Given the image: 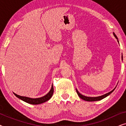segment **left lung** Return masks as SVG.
Returning a JSON list of instances; mask_svg holds the SVG:
<instances>
[{
	"label": "left lung",
	"instance_id": "left-lung-1",
	"mask_svg": "<svg viewBox=\"0 0 126 126\" xmlns=\"http://www.w3.org/2000/svg\"><path fill=\"white\" fill-rule=\"evenodd\" d=\"M113 35H114L115 38H116L117 39H118V38H117V37H116V35L115 34V33H113ZM118 42H119V41H118ZM122 58H123V57H122ZM115 89H113L112 91H111V92H110L107 93V94H104V95H102V96H98V97H87V96H83V95H82L81 94H80V93L79 92V91L77 90V89H76V91H77V94H78L79 96L81 98V99H83V100H85V101H99V100H100L104 99V98H105V97H106L107 96H108V95H110V94H111V93L113 91L115 90Z\"/></svg>",
	"mask_w": 126,
	"mask_h": 126
}]
</instances>
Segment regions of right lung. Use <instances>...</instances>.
Listing matches in <instances>:
<instances>
[{
	"instance_id": "1",
	"label": "right lung",
	"mask_w": 126,
	"mask_h": 126,
	"mask_svg": "<svg viewBox=\"0 0 126 126\" xmlns=\"http://www.w3.org/2000/svg\"><path fill=\"white\" fill-rule=\"evenodd\" d=\"M53 92H54V88H53V87L52 85V86H51V88L50 89V91H49V92L47 94H46L45 96H43V97H42L36 98V99H32V98L18 95V94H14H14L17 97H18L19 99H21L23 101H25V102L29 103V104H41V103L46 102V101L49 100L51 97V96H52L53 94Z\"/></svg>"
}]
</instances>
